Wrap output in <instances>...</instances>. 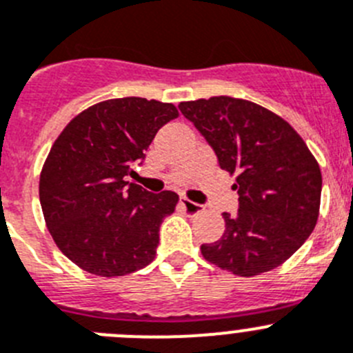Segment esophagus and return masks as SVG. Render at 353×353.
<instances>
[{
	"mask_svg": "<svg viewBox=\"0 0 353 353\" xmlns=\"http://www.w3.org/2000/svg\"><path fill=\"white\" fill-rule=\"evenodd\" d=\"M179 202H181V205H183L184 211L188 212L190 216L199 214L200 211H204V205L196 204V202H192V200H188V199H186V196H183V199H181Z\"/></svg>",
	"mask_w": 353,
	"mask_h": 353,
	"instance_id": "34e87169",
	"label": "esophagus"
}]
</instances>
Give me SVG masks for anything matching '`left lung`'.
<instances>
[{"instance_id":"8db88e82","label":"left lung","mask_w":353,"mask_h":353,"mask_svg":"<svg viewBox=\"0 0 353 353\" xmlns=\"http://www.w3.org/2000/svg\"><path fill=\"white\" fill-rule=\"evenodd\" d=\"M179 109L236 176L239 195L237 214L223 212L225 234L202 244V256L246 278L281 265L319 220L322 174L306 142L283 117L243 98H200Z\"/></svg>"}]
</instances>
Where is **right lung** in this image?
I'll use <instances>...</instances> for the list:
<instances>
[{
  "mask_svg": "<svg viewBox=\"0 0 353 353\" xmlns=\"http://www.w3.org/2000/svg\"><path fill=\"white\" fill-rule=\"evenodd\" d=\"M177 116L172 103L114 98L82 110L54 141L40 174V204L54 243L75 265L116 278L153 262L160 225L179 196L149 193L126 176Z\"/></svg>",
  "mask_w": 353,
  "mask_h": 353,
  "instance_id": "right-lung-1",
  "label": "right lung"
}]
</instances>
